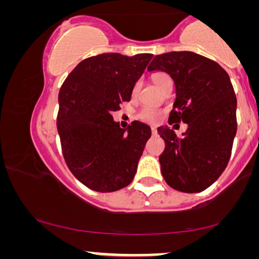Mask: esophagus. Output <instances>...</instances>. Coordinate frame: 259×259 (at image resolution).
<instances>
[{
	"instance_id": "esophagus-1",
	"label": "esophagus",
	"mask_w": 259,
	"mask_h": 259,
	"mask_svg": "<svg viewBox=\"0 0 259 259\" xmlns=\"http://www.w3.org/2000/svg\"><path fill=\"white\" fill-rule=\"evenodd\" d=\"M151 133L152 134H157V128H156V126H151Z\"/></svg>"
}]
</instances>
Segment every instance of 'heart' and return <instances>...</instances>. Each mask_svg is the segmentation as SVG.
Wrapping results in <instances>:
<instances>
[{
    "mask_svg": "<svg viewBox=\"0 0 259 259\" xmlns=\"http://www.w3.org/2000/svg\"><path fill=\"white\" fill-rule=\"evenodd\" d=\"M152 79H154L155 84L158 87L159 90H161L167 82L171 81L170 76L165 74V72H155V74L152 75ZM138 87H140V83H135L133 88V95L137 94ZM137 117L145 123H151V124H154V123H157L159 119H161L162 110L158 108L150 107V105H145V107H143L140 111H138Z\"/></svg>",
    "mask_w": 259,
    "mask_h": 259,
    "instance_id": "heart-1",
    "label": "heart"
}]
</instances>
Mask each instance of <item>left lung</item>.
<instances>
[{"label": "left lung", "instance_id": "obj_1", "mask_svg": "<svg viewBox=\"0 0 259 259\" xmlns=\"http://www.w3.org/2000/svg\"><path fill=\"white\" fill-rule=\"evenodd\" d=\"M148 70L171 76L176 101L169 124H188L182 137L167 126L157 129L165 142L159 156L163 177L175 190H205L227 167L237 131V98L230 77L217 62L191 52L155 56Z\"/></svg>", "mask_w": 259, "mask_h": 259}]
</instances>
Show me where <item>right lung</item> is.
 <instances>
[{
	"label": "right lung",
	"mask_w": 259,
	"mask_h": 259,
	"mask_svg": "<svg viewBox=\"0 0 259 259\" xmlns=\"http://www.w3.org/2000/svg\"><path fill=\"white\" fill-rule=\"evenodd\" d=\"M152 56L103 53L88 57L61 87L56 124L64 161L94 191H117L134 180L150 126L134 121L121 129L111 114L131 100L135 83Z\"/></svg>",
	"instance_id": "1"
}]
</instances>
